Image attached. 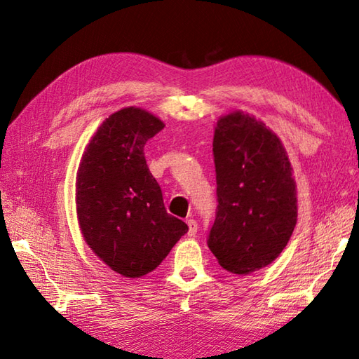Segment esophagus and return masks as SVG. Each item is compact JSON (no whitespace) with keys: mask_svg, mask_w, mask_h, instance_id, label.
Segmentation results:
<instances>
[{"mask_svg":"<svg viewBox=\"0 0 359 359\" xmlns=\"http://www.w3.org/2000/svg\"><path fill=\"white\" fill-rule=\"evenodd\" d=\"M187 224H188V234L189 236H196L197 234V228H199V225H197L196 220L194 219H188Z\"/></svg>","mask_w":359,"mask_h":359,"instance_id":"esophagus-1","label":"esophagus"}]
</instances>
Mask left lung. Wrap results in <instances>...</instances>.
Masks as SVG:
<instances>
[{
  "label": "left lung",
  "mask_w": 359,
  "mask_h": 359,
  "mask_svg": "<svg viewBox=\"0 0 359 359\" xmlns=\"http://www.w3.org/2000/svg\"><path fill=\"white\" fill-rule=\"evenodd\" d=\"M217 208L208 247L225 270L247 274L285 248L296 217V185L276 134L248 114L217 121L212 142Z\"/></svg>",
  "instance_id": "1"
}]
</instances>
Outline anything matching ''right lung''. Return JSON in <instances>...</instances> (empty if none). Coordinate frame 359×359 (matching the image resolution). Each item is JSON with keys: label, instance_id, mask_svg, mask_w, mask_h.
<instances>
[{"label": "right lung", "instance_id": "1", "mask_svg": "<svg viewBox=\"0 0 359 359\" xmlns=\"http://www.w3.org/2000/svg\"><path fill=\"white\" fill-rule=\"evenodd\" d=\"M152 114L125 108L103 121L77 174V215L83 238L102 261L126 278L160 265L188 225L168 215L144 144L163 129Z\"/></svg>", "mask_w": 359, "mask_h": 359}]
</instances>
